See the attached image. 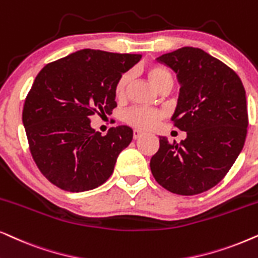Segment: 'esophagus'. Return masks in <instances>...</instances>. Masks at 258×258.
Returning <instances> with one entry per match:
<instances>
[{"label": "esophagus", "instance_id": "34e87169", "mask_svg": "<svg viewBox=\"0 0 258 258\" xmlns=\"http://www.w3.org/2000/svg\"><path fill=\"white\" fill-rule=\"evenodd\" d=\"M142 136H143L142 132H140V130H134V139L139 140V139H141Z\"/></svg>", "mask_w": 258, "mask_h": 258}]
</instances>
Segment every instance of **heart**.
<instances>
[{"instance_id":"heart-1","label":"heart","mask_w":258,"mask_h":258,"mask_svg":"<svg viewBox=\"0 0 258 258\" xmlns=\"http://www.w3.org/2000/svg\"><path fill=\"white\" fill-rule=\"evenodd\" d=\"M146 73L148 76V78L152 84L155 86L156 89H160L161 86L166 84H172V76L167 71L166 69H163L162 66L159 65H149L146 69ZM130 80H132V76L129 72L123 73L119 77V79L117 80L116 86H115V95L118 98L125 96L126 90L130 84ZM163 115L162 112L156 111V110L147 109V108H134L129 110L125 113V121L129 123L130 125L135 126L137 129H150L153 126L158 124L159 119L161 118Z\"/></svg>"}]
</instances>
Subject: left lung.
Segmentation results:
<instances>
[{"label":"left lung","instance_id":"left-lung-1","mask_svg":"<svg viewBox=\"0 0 258 258\" xmlns=\"http://www.w3.org/2000/svg\"><path fill=\"white\" fill-rule=\"evenodd\" d=\"M156 60L175 72L180 92L170 121L186 132L180 143L160 136L150 169L162 187L195 196L216 186L242 152L247 109L242 80L200 48L182 47Z\"/></svg>","mask_w":258,"mask_h":258}]
</instances>
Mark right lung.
<instances>
[{"label":"right lung","mask_w":258,"mask_h":258,"mask_svg":"<svg viewBox=\"0 0 258 258\" xmlns=\"http://www.w3.org/2000/svg\"><path fill=\"white\" fill-rule=\"evenodd\" d=\"M140 59L86 48L47 63L36 76L22 122L33 159L53 185L84 192L111 175L119 153L132 142L133 129L112 126L102 136L90 117L111 113L117 80Z\"/></svg>","instance_id":"add662e5"}]
</instances>
